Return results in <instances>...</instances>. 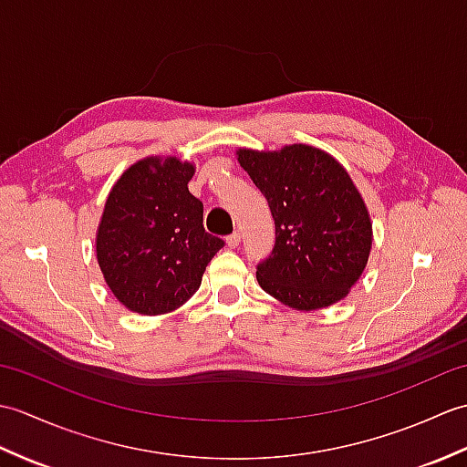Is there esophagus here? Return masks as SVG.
<instances>
[{
  "instance_id": "esophagus-1",
  "label": "esophagus",
  "mask_w": 467,
  "mask_h": 467,
  "mask_svg": "<svg viewBox=\"0 0 467 467\" xmlns=\"http://www.w3.org/2000/svg\"><path fill=\"white\" fill-rule=\"evenodd\" d=\"M239 243H241V233L239 231H234L231 236H226L228 249H236V246H239Z\"/></svg>"
}]
</instances>
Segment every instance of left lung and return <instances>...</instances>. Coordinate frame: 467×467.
Returning a JSON list of instances; mask_svg holds the SVG:
<instances>
[{"instance_id": "obj_1", "label": "left lung", "mask_w": 467, "mask_h": 467, "mask_svg": "<svg viewBox=\"0 0 467 467\" xmlns=\"http://www.w3.org/2000/svg\"><path fill=\"white\" fill-rule=\"evenodd\" d=\"M236 161L275 218L273 254L256 266L263 291L305 313L345 299L369 261L373 223L343 164L309 144L239 148Z\"/></svg>"}]
</instances>
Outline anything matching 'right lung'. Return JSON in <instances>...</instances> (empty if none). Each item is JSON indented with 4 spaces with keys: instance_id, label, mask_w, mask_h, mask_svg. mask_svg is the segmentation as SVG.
<instances>
[{
    "instance_id": "add662e5",
    "label": "right lung",
    "mask_w": 467,
    "mask_h": 467,
    "mask_svg": "<svg viewBox=\"0 0 467 467\" xmlns=\"http://www.w3.org/2000/svg\"><path fill=\"white\" fill-rule=\"evenodd\" d=\"M196 166L146 156L126 168L106 198L96 259L128 311L166 315L191 299L223 241L202 226V202L188 192Z\"/></svg>"
}]
</instances>
